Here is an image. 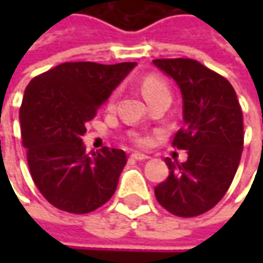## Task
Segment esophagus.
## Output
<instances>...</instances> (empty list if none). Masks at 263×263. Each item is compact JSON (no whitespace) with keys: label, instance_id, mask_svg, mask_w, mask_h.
<instances>
[{"label":"esophagus","instance_id":"34e87169","mask_svg":"<svg viewBox=\"0 0 263 263\" xmlns=\"http://www.w3.org/2000/svg\"><path fill=\"white\" fill-rule=\"evenodd\" d=\"M132 158L133 159H137V161H145V159H149L146 154H140V152H133L132 154Z\"/></svg>","mask_w":263,"mask_h":263}]
</instances>
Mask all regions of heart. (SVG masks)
<instances>
[{
    "mask_svg": "<svg viewBox=\"0 0 263 263\" xmlns=\"http://www.w3.org/2000/svg\"><path fill=\"white\" fill-rule=\"evenodd\" d=\"M140 89H142V93L146 98V101L152 99V98H157V96L162 95H170V87L168 83L162 79V77L155 76V74H149V76L143 77L142 83H140ZM137 142L139 143H145L146 140L143 137H137Z\"/></svg>",
    "mask_w": 263,
    "mask_h": 263,
    "instance_id": "heart-1",
    "label": "heart"
}]
</instances>
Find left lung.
<instances>
[{
	"label": "left lung",
	"instance_id": "8db88e82",
	"mask_svg": "<svg viewBox=\"0 0 263 263\" xmlns=\"http://www.w3.org/2000/svg\"><path fill=\"white\" fill-rule=\"evenodd\" d=\"M154 64L181 90L184 127L173 146L189 155L181 164L165 158L170 176L155 196L173 215L197 217L217 205L236 176L245 142L241 106L227 79L196 60L159 58Z\"/></svg>",
	"mask_w": 263,
	"mask_h": 263
}]
</instances>
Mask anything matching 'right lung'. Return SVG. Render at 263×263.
Listing matches in <instances>:
<instances>
[{"label":"right lung","mask_w":263,"mask_h":263,"mask_svg":"<svg viewBox=\"0 0 263 263\" xmlns=\"http://www.w3.org/2000/svg\"><path fill=\"white\" fill-rule=\"evenodd\" d=\"M136 63H63L33 77L20 106L22 142L33 183L70 214H89L116 193L126 152L102 147L89 155L82 136Z\"/></svg>","instance_id":"obj_1"}]
</instances>
